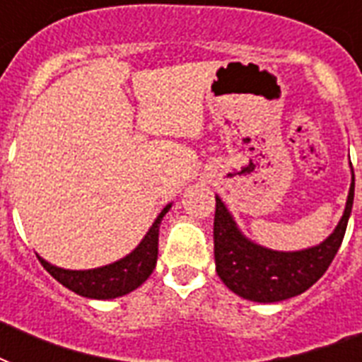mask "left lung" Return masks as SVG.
Returning <instances> with one entry per match:
<instances>
[{
    "label": "left lung",
    "instance_id": "1",
    "mask_svg": "<svg viewBox=\"0 0 362 362\" xmlns=\"http://www.w3.org/2000/svg\"><path fill=\"white\" fill-rule=\"evenodd\" d=\"M354 173V170H351ZM355 175L348 203L334 233L320 246L303 252H272L247 240L237 229L220 197H216V272L233 293L253 303H280L312 287L331 267L342 244L354 206Z\"/></svg>",
    "mask_w": 362,
    "mask_h": 362
}]
</instances>
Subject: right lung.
<instances>
[{
    "label": "right lung",
    "instance_id": "1",
    "mask_svg": "<svg viewBox=\"0 0 362 362\" xmlns=\"http://www.w3.org/2000/svg\"><path fill=\"white\" fill-rule=\"evenodd\" d=\"M170 204H167L158 220L153 221L146 237L142 238L139 246L125 255L124 259L112 264L101 267L93 270H65L59 267L47 263L45 259L39 257L41 264L54 276L56 280L65 286L76 295L88 298H116L127 295L139 286H142L152 274L158 261V240H159V223L163 216L169 212Z\"/></svg>",
    "mask_w": 362,
    "mask_h": 362
}]
</instances>
